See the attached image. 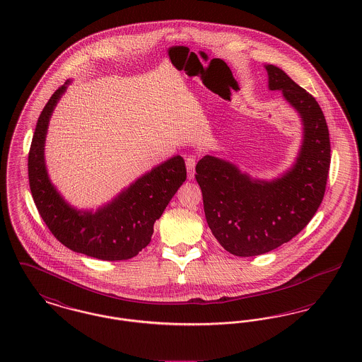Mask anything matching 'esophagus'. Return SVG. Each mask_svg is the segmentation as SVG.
Returning a JSON list of instances; mask_svg holds the SVG:
<instances>
[{"label":"esophagus","instance_id":"obj_1","mask_svg":"<svg viewBox=\"0 0 362 362\" xmlns=\"http://www.w3.org/2000/svg\"><path fill=\"white\" fill-rule=\"evenodd\" d=\"M186 167H187V176L191 180V179H194V175H195V158L187 157L186 158Z\"/></svg>","mask_w":362,"mask_h":362}]
</instances>
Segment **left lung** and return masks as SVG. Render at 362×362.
<instances>
[{
	"label": "left lung",
	"instance_id": "8db88e82",
	"mask_svg": "<svg viewBox=\"0 0 362 362\" xmlns=\"http://www.w3.org/2000/svg\"><path fill=\"white\" fill-rule=\"evenodd\" d=\"M269 89L279 90L301 121V144L292 165L258 179L211 152L197 164L207 225L236 257H257L300 233L320 206L329 168L327 123L315 98L274 65H264Z\"/></svg>",
	"mask_w": 362,
	"mask_h": 362
}]
</instances>
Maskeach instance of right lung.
<instances>
[{
  "mask_svg": "<svg viewBox=\"0 0 362 362\" xmlns=\"http://www.w3.org/2000/svg\"><path fill=\"white\" fill-rule=\"evenodd\" d=\"M71 81L52 93L35 127L28 155L35 205L52 235L71 251L102 260L133 258L151 243L156 220L186 180L185 160L176 155L156 165L96 210L73 206L54 186L45 158L52 112Z\"/></svg>",
  "mask_w": 362,
  "mask_h": 362,
  "instance_id": "obj_1",
  "label": "right lung"
}]
</instances>
